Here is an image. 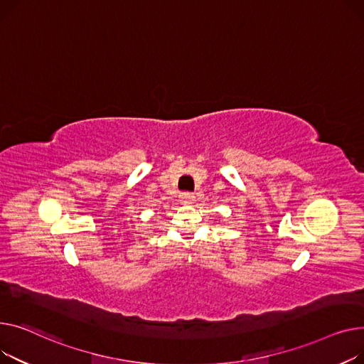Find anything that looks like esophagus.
Segmentation results:
<instances>
[{"instance_id":"obj_1","label":"esophagus","mask_w":364,"mask_h":364,"mask_svg":"<svg viewBox=\"0 0 364 364\" xmlns=\"http://www.w3.org/2000/svg\"><path fill=\"white\" fill-rule=\"evenodd\" d=\"M181 198H182V201H185V203H192V201L196 200L194 194H191V192H182Z\"/></svg>"}]
</instances>
